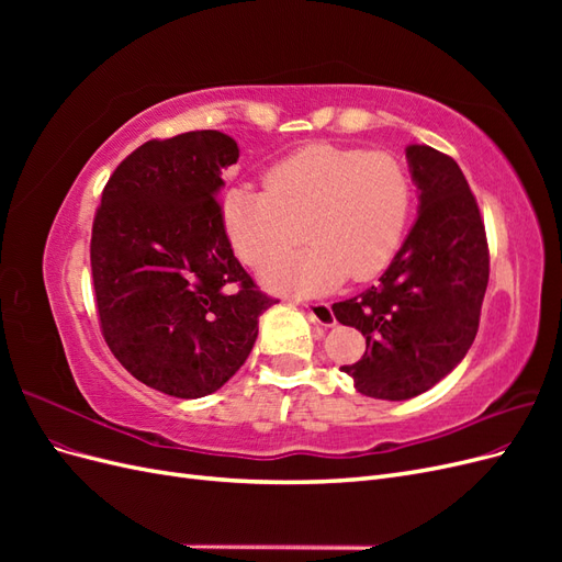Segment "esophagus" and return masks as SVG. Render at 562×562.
<instances>
[{
    "mask_svg": "<svg viewBox=\"0 0 562 562\" xmlns=\"http://www.w3.org/2000/svg\"><path fill=\"white\" fill-rule=\"evenodd\" d=\"M304 310L310 312L312 321L318 323V326H323V328L335 326V314H333L328 302H307V304H304Z\"/></svg>",
    "mask_w": 562,
    "mask_h": 562,
    "instance_id": "34e87169",
    "label": "esophagus"
}]
</instances>
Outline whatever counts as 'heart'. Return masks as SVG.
Wrapping results in <instances>:
<instances>
[{
	"label": "heart",
	"instance_id": "obj_1",
	"mask_svg": "<svg viewBox=\"0 0 562 562\" xmlns=\"http://www.w3.org/2000/svg\"><path fill=\"white\" fill-rule=\"evenodd\" d=\"M267 190L236 187L223 201L229 241L250 267L294 245L310 249L262 269L277 293L321 295L347 277L368 281L394 260L413 211V182L386 151L310 145L265 176Z\"/></svg>",
	"mask_w": 562,
	"mask_h": 562
}]
</instances>
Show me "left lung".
Here are the masks:
<instances>
[{"label":"left lung","instance_id":"left-lung-1","mask_svg":"<svg viewBox=\"0 0 562 562\" xmlns=\"http://www.w3.org/2000/svg\"><path fill=\"white\" fill-rule=\"evenodd\" d=\"M417 220L378 285L333 304L361 330L366 353L342 366L363 396L407 401L462 363L479 333L490 277L485 227L469 182L443 151L407 145Z\"/></svg>","mask_w":562,"mask_h":562}]
</instances>
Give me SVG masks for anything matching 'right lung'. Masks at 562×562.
<instances>
[{"instance_id": "add662e5", "label": "right lung", "mask_w": 562, "mask_h": 562, "mask_svg": "<svg viewBox=\"0 0 562 562\" xmlns=\"http://www.w3.org/2000/svg\"><path fill=\"white\" fill-rule=\"evenodd\" d=\"M239 147L220 131L149 140L108 180L91 271L105 342L135 380L201 398L239 370L274 300L234 258L215 201Z\"/></svg>"}]
</instances>
